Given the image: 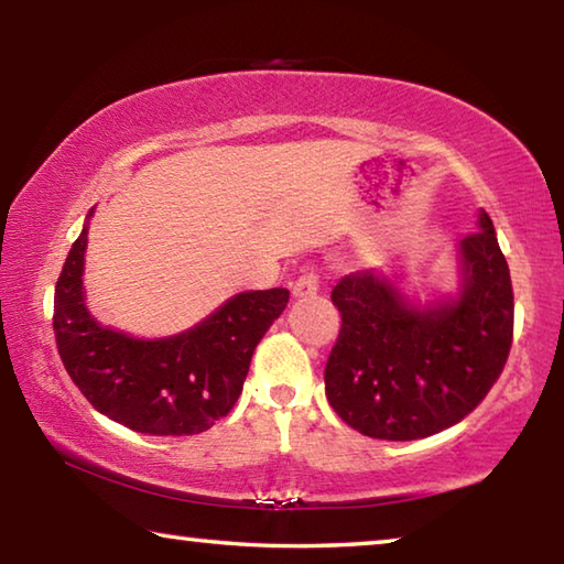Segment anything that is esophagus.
I'll list each match as a JSON object with an SVG mask.
<instances>
[{
	"label": "esophagus",
	"mask_w": 564,
	"mask_h": 564,
	"mask_svg": "<svg viewBox=\"0 0 564 564\" xmlns=\"http://www.w3.org/2000/svg\"><path fill=\"white\" fill-rule=\"evenodd\" d=\"M321 289V275L316 271H305L303 275H299V281L293 283V295L295 299H311L316 295Z\"/></svg>",
	"instance_id": "obj_1"
}]
</instances>
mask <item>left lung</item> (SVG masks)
<instances>
[{
	"instance_id": "8db88e82",
	"label": "left lung",
	"mask_w": 564,
	"mask_h": 564,
	"mask_svg": "<svg viewBox=\"0 0 564 564\" xmlns=\"http://www.w3.org/2000/svg\"><path fill=\"white\" fill-rule=\"evenodd\" d=\"M460 256L463 291L437 308H413L373 271L333 285L340 333L323 378L330 408L352 431L420 441L460 423L498 383L512 348L514 295L485 212Z\"/></svg>"
}]
</instances>
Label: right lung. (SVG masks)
<instances>
[{
	"label": "right lung",
	"instance_id": "add662e5",
	"mask_svg": "<svg viewBox=\"0 0 564 564\" xmlns=\"http://www.w3.org/2000/svg\"><path fill=\"white\" fill-rule=\"evenodd\" d=\"M87 226L54 289V338L82 395L129 431L196 435L226 417L243 390L259 340L289 305V291H248L174 338L139 340L101 328L84 305Z\"/></svg>",
	"mask_w": 564,
	"mask_h": 564
}]
</instances>
